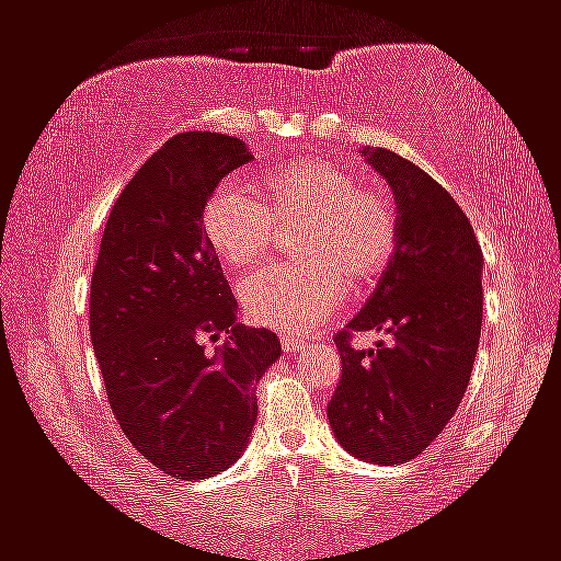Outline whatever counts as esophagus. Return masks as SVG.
I'll use <instances>...</instances> for the list:
<instances>
[{
  "mask_svg": "<svg viewBox=\"0 0 561 561\" xmlns=\"http://www.w3.org/2000/svg\"><path fill=\"white\" fill-rule=\"evenodd\" d=\"M282 350L287 355H297V353H302V350H305V342H299L295 337H282Z\"/></svg>",
  "mask_w": 561,
  "mask_h": 561,
  "instance_id": "1",
  "label": "esophagus"
}]
</instances>
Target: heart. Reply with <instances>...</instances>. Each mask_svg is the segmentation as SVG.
<instances>
[{"mask_svg": "<svg viewBox=\"0 0 561 561\" xmlns=\"http://www.w3.org/2000/svg\"><path fill=\"white\" fill-rule=\"evenodd\" d=\"M256 196L227 179L208 194L201 227L229 270H247L266 254L279 229H299L295 254L305 264H274L239 287L249 320L307 334L347 299L367 295L388 270L398 244L390 201L363 188L353 173L324 158L289 163Z\"/></svg>", "mask_w": 561, "mask_h": 561, "instance_id": "b5f03b06", "label": "heart"}]
</instances>
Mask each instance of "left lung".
<instances>
[{
	"label": "left lung",
	"instance_id": "left-lung-1",
	"mask_svg": "<svg viewBox=\"0 0 561 561\" xmlns=\"http://www.w3.org/2000/svg\"><path fill=\"white\" fill-rule=\"evenodd\" d=\"M398 204V244L373 297L334 345L342 375L328 417L334 438L367 463L428 450L458 411L481 337L483 254L471 221L428 173L388 148H360ZM393 337L355 351L348 334Z\"/></svg>",
	"mask_w": 561,
	"mask_h": 561
}]
</instances>
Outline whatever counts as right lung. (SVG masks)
<instances>
[{
    "label": "right lung",
    "instance_id": "add662e5",
    "mask_svg": "<svg viewBox=\"0 0 561 561\" xmlns=\"http://www.w3.org/2000/svg\"><path fill=\"white\" fill-rule=\"evenodd\" d=\"M252 161L244 140L179 133L140 165L107 216L90 284V337L125 438L163 473L198 481L244 454L256 382L277 334L237 322V299L201 214ZM228 342L211 354L204 339Z\"/></svg>",
    "mask_w": 561,
    "mask_h": 561
}]
</instances>
